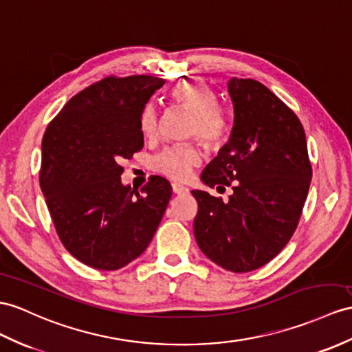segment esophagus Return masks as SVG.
<instances>
[{"label": "esophagus", "instance_id": "esophagus-1", "mask_svg": "<svg viewBox=\"0 0 352 352\" xmlns=\"http://www.w3.org/2000/svg\"><path fill=\"white\" fill-rule=\"evenodd\" d=\"M171 190H173V192L177 194V195L186 194L188 191H190L186 186H184V185H181V184H173V185H171Z\"/></svg>", "mask_w": 352, "mask_h": 352}]
</instances>
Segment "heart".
Returning a JSON list of instances; mask_svg holds the SVG:
<instances>
[{
    "instance_id": "1",
    "label": "heart",
    "mask_w": 352,
    "mask_h": 352,
    "mask_svg": "<svg viewBox=\"0 0 352 352\" xmlns=\"http://www.w3.org/2000/svg\"><path fill=\"white\" fill-rule=\"evenodd\" d=\"M170 100L176 106L192 113L191 130L201 140L218 144L228 131V119L215 104V94L200 79H190L177 83L170 92ZM160 116L153 104H146L140 113V131L146 139L158 134ZM201 161V153L195 146H175L161 152L155 160V170L175 181H184L191 168Z\"/></svg>"
}]
</instances>
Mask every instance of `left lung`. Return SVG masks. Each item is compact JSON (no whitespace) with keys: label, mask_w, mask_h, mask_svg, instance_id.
Masks as SVG:
<instances>
[{"label":"left lung","mask_w":352,"mask_h":352,"mask_svg":"<svg viewBox=\"0 0 352 352\" xmlns=\"http://www.w3.org/2000/svg\"><path fill=\"white\" fill-rule=\"evenodd\" d=\"M227 88L233 128L201 181L210 188L231 186L233 194L224 203L206 191H191L199 203L194 236L213 263L245 273L267 264L289 242L312 167L303 125L284 101L252 79L233 77Z\"/></svg>","instance_id":"obj_1"}]
</instances>
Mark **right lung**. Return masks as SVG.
Instances as JSON below:
<instances>
[{
  "instance_id": "add662e5",
  "label": "right lung",
  "mask_w": 352,
  "mask_h": 352,
  "mask_svg": "<svg viewBox=\"0 0 352 352\" xmlns=\"http://www.w3.org/2000/svg\"><path fill=\"white\" fill-rule=\"evenodd\" d=\"M166 83L109 76L65 102L41 143L40 186L65 250L98 270L140 256L160 226L171 185L153 176L142 192L122 185V160L143 148L140 113Z\"/></svg>"
}]
</instances>
